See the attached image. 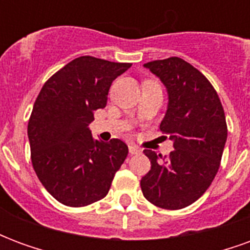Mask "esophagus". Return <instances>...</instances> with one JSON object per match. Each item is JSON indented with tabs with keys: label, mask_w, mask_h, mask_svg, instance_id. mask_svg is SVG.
Masks as SVG:
<instances>
[{
	"label": "esophagus",
	"mask_w": 250,
	"mask_h": 250,
	"mask_svg": "<svg viewBox=\"0 0 250 250\" xmlns=\"http://www.w3.org/2000/svg\"><path fill=\"white\" fill-rule=\"evenodd\" d=\"M128 152H130L131 155H136V154H141L142 150L141 147H138L136 145H130L128 146Z\"/></svg>",
	"instance_id": "1"
}]
</instances>
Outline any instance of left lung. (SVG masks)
<instances>
[{
	"instance_id": "8db88e82",
	"label": "left lung",
	"mask_w": 250,
	"mask_h": 250,
	"mask_svg": "<svg viewBox=\"0 0 250 250\" xmlns=\"http://www.w3.org/2000/svg\"><path fill=\"white\" fill-rule=\"evenodd\" d=\"M145 66L167 88L161 131L174 142V150L163 158L143 151L151 170L141 179L142 191L158 208L184 209L209 188L220 168L228 136L224 107L211 83L184 59L168 57Z\"/></svg>"
}]
</instances>
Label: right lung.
<instances>
[{
    "mask_svg": "<svg viewBox=\"0 0 250 250\" xmlns=\"http://www.w3.org/2000/svg\"><path fill=\"white\" fill-rule=\"evenodd\" d=\"M131 66L80 56L41 88L28 122L30 159L52 197L71 208L104 198L128 147L120 139H93L88 125L104 108L111 84Z\"/></svg>",
    "mask_w": 250,
    "mask_h": 250,
    "instance_id": "right-lung-1",
    "label": "right lung"
}]
</instances>
